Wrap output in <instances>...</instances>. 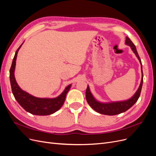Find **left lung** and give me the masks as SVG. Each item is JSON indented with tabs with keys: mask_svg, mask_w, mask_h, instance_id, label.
<instances>
[{
	"mask_svg": "<svg viewBox=\"0 0 156 156\" xmlns=\"http://www.w3.org/2000/svg\"><path fill=\"white\" fill-rule=\"evenodd\" d=\"M126 44L131 47V49L133 51L136 56L139 59V62L141 64V69H142V63L141 60L138 55L137 51L135 45L133 44L128 37H126ZM142 71V79H141L140 84L137 90L135 92L134 95L132 96L130 99L126 101H116V102H110V103H101L97 101L95 98L92 96V93L90 90L89 87H87L86 90V99L89 105L90 106L94 111L100 113V114L105 115H116L120 114L122 112H124L127 110H128L129 108L133 106L135 103L138 100L140 96L141 89L143 83V69Z\"/></svg>",
	"mask_w": 156,
	"mask_h": 156,
	"instance_id": "obj_1",
	"label": "left lung"
}]
</instances>
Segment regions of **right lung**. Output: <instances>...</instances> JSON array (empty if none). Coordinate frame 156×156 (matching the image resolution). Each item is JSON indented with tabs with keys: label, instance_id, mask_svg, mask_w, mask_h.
<instances>
[{
	"label": "right lung",
	"instance_id": "obj_1",
	"mask_svg": "<svg viewBox=\"0 0 156 156\" xmlns=\"http://www.w3.org/2000/svg\"><path fill=\"white\" fill-rule=\"evenodd\" d=\"M22 44L16 52L15 56H14L12 61V66L10 69V84L14 98H16L19 104L26 111L31 113L32 115L45 116L53 114L54 112L58 111L61 107L63 105L66 96V94L70 89L72 84L68 85L60 96L55 98H36L23 90L19 87L16 81L15 76H14L17 55Z\"/></svg>",
	"mask_w": 156,
	"mask_h": 156
}]
</instances>
